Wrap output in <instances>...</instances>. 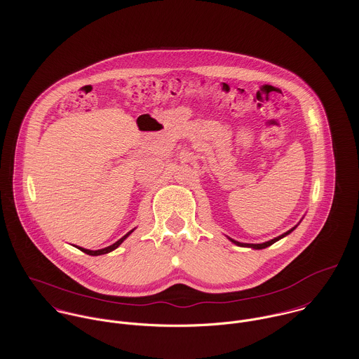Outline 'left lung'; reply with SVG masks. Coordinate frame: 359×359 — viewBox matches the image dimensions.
Here are the masks:
<instances>
[{
  "instance_id": "1",
  "label": "left lung",
  "mask_w": 359,
  "mask_h": 359,
  "mask_svg": "<svg viewBox=\"0 0 359 359\" xmlns=\"http://www.w3.org/2000/svg\"><path fill=\"white\" fill-rule=\"evenodd\" d=\"M296 229V226H293L292 229H289L287 232H285V233H282L280 236H278V238H275V239H271V241H268V242H265V243H241V242H236V241H233V239H231V238H228L232 243H235V245H238V246H241V248H252V249H256V250H259V249H265V248H268V246H271V245H273L275 242H278L279 239H282V238H285L286 235H289L292 231H294Z\"/></svg>"
}]
</instances>
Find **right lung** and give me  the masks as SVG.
Wrapping results in <instances>:
<instances>
[{"label":"right lung","mask_w":359,"mask_h":359,"mask_svg":"<svg viewBox=\"0 0 359 359\" xmlns=\"http://www.w3.org/2000/svg\"><path fill=\"white\" fill-rule=\"evenodd\" d=\"M134 231V229H133ZM133 231H130L128 233H126L121 239H118L116 243H113V245H110V246H107V248H104V249H101V250H88V249H84V248H77L79 250H81V252H84L86 255H88V256H101V255H106V253H110V252H113L114 249H117L124 241H126V238L133 232Z\"/></svg>","instance_id":"obj_1"}]
</instances>
